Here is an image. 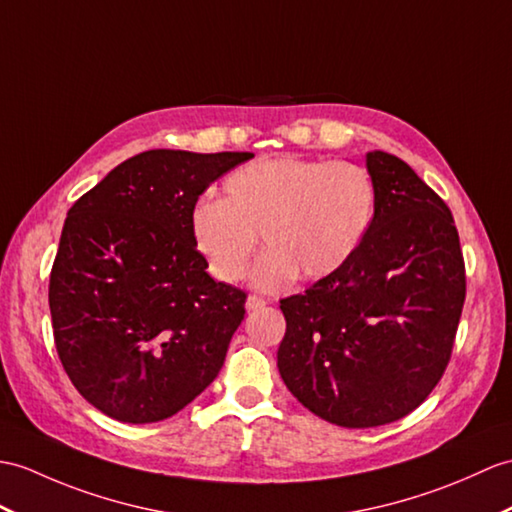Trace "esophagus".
Listing matches in <instances>:
<instances>
[{
	"label": "esophagus",
	"mask_w": 512,
	"mask_h": 512,
	"mask_svg": "<svg viewBox=\"0 0 512 512\" xmlns=\"http://www.w3.org/2000/svg\"><path fill=\"white\" fill-rule=\"evenodd\" d=\"M266 305V301L264 299H261V296H248V299H246V310L248 312H255V310H261V307H264Z\"/></svg>",
	"instance_id": "34e87169"
}]
</instances>
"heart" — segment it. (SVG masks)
I'll return each instance as SVG.
<instances>
[{
  "label": "heart",
  "instance_id": "obj_1",
  "mask_svg": "<svg viewBox=\"0 0 512 512\" xmlns=\"http://www.w3.org/2000/svg\"><path fill=\"white\" fill-rule=\"evenodd\" d=\"M375 202L373 176L358 163L266 157L224 178L222 200L198 198L187 231L222 283L242 279L259 235L266 253L251 285L277 292L296 277L314 283L347 266L371 229Z\"/></svg>",
  "mask_w": 512,
  "mask_h": 512
}]
</instances>
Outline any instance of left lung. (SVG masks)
I'll return each instance as SVG.
<instances>
[{
    "mask_svg": "<svg viewBox=\"0 0 512 512\" xmlns=\"http://www.w3.org/2000/svg\"><path fill=\"white\" fill-rule=\"evenodd\" d=\"M377 202L358 253L281 301V379L316 417L377 427L419 408L443 377L465 303L454 218L406 161L366 152Z\"/></svg>",
    "mask_w": 512,
    "mask_h": 512,
    "instance_id": "obj_1",
    "label": "left lung"
}]
</instances>
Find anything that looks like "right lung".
Segmentation results:
<instances>
[{"instance_id":"add662e5","label":"right lung","mask_w":512,"mask_h":512,"mask_svg":"<svg viewBox=\"0 0 512 512\" xmlns=\"http://www.w3.org/2000/svg\"><path fill=\"white\" fill-rule=\"evenodd\" d=\"M253 157L141 152L67 211L50 275L56 351L106 417L163 421L220 373L246 294L209 277L187 216L216 178Z\"/></svg>"}]
</instances>
